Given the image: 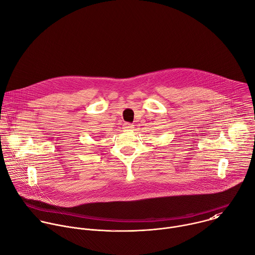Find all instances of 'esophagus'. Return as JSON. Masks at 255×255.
<instances>
[{"label": "esophagus", "mask_w": 255, "mask_h": 255, "mask_svg": "<svg viewBox=\"0 0 255 255\" xmlns=\"http://www.w3.org/2000/svg\"><path fill=\"white\" fill-rule=\"evenodd\" d=\"M134 128V126L131 124V123H124L123 124V129H125V130H132Z\"/></svg>", "instance_id": "esophagus-1"}]
</instances>
